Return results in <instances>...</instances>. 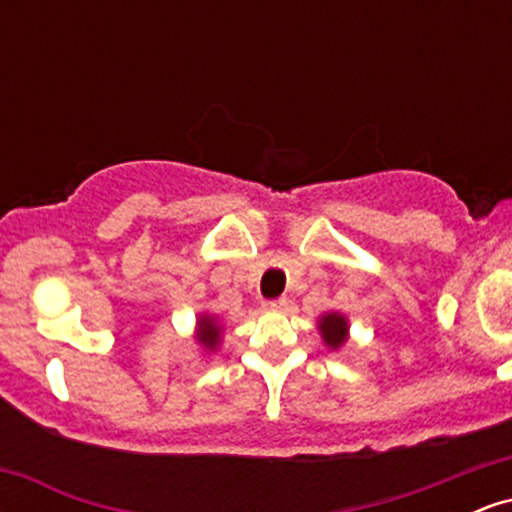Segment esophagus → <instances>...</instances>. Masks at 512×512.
Wrapping results in <instances>:
<instances>
[{
	"instance_id": "1",
	"label": "esophagus",
	"mask_w": 512,
	"mask_h": 512,
	"mask_svg": "<svg viewBox=\"0 0 512 512\" xmlns=\"http://www.w3.org/2000/svg\"><path fill=\"white\" fill-rule=\"evenodd\" d=\"M286 303H289V301H286V298H276V301L264 303V308H267V310H284Z\"/></svg>"
}]
</instances>
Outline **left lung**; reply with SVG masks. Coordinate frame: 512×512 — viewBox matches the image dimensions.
<instances>
[{
	"label": "left lung",
	"mask_w": 512,
	"mask_h": 512,
	"mask_svg": "<svg viewBox=\"0 0 512 512\" xmlns=\"http://www.w3.org/2000/svg\"><path fill=\"white\" fill-rule=\"evenodd\" d=\"M317 330L322 334V342H325L330 349L337 351L339 346L346 344L349 339V322L342 313H325L317 320Z\"/></svg>",
	"instance_id": "obj_1"
}]
</instances>
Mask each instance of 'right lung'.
I'll use <instances>...</instances> for the list:
<instances>
[{
  "instance_id": "right-lung-1",
  "label": "right lung",
  "mask_w": 512,
  "mask_h": 512,
  "mask_svg": "<svg viewBox=\"0 0 512 512\" xmlns=\"http://www.w3.org/2000/svg\"><path fill=\"white\" fill-rule=\"evenodd\" d=\"M221 330L223 327L216 322L214 315H199L197 320V342L202 349L216 351L221 344Z\"/></svg>"
}]
</instances>
